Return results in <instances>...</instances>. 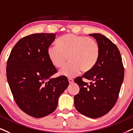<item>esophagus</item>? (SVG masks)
Listing matches in <instances>:
<instances>
[{"mask_svg":"<svg viewBox=\"0 0 133 133\" xmlns=\"http://www.w3.org/2000/svg\"><path fill=\"white\" fill-rule=\"evenodd\" d=\"M68 81H69L70 84H72V83H73V82H74V80L71 79V78H68Z\"/></svg>","mask_w":133,"mask_h":133,"instance_id":"obj_1","label":"esophagus"}]
</instances>
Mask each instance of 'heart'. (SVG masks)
I'll list each match as a JSON object with an SVG mask.
<instances>
[{
  "mask_svg": "<svg viewBox=\"0 0 133 133\" xmlns=\"http://www.w3.org/2000/svg\"><path fill=\"white\" fill-rule=\"evenodd\" d=\"M99 45L96 40L74 34L62 36L57 41V46L49 47L47 55L52 65L62 68L68 57L70 63L60 73L68 78L92 69L99 59Z\"/></svg>",
  "mask_w": 133,
  "mask_h": 133,
  "instance_id": "1",
  "label": "heart"
}]
</instances>
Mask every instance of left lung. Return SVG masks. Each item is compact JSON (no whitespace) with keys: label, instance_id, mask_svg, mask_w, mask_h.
Wrapping results in <instances>:
<instances>
[{"label":"left lung","instance_id":"obj_1","mask_svg":"<svg viewBox=\"0 0 133 133\" xmlns=\"http://www.w3.org/2000/svg\"><path fill=\"white\" fill-rule=\"evenodd\" d=\"M89 36L94 37L99 44V57L92 69L75 79L80 88L74 97L75 106L81 114L97 118L107 114L117 102L124 71L117 45L102 34ZM83 79L93 82L88 85Z\"/></svg>","mask_w":133,"mask_h":133}]
</instances>
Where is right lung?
I'll return each mask as SVG.
<instances>
[{
  "instance_id": "obj_1",
  "label": "right lung",
  "mask_w": 133,
  "mask_h": 133,
  "mask_svg": "<svg viewBox=\"0 0 133 133\" xmlns=\"http://www.w3.org/2000/svg\"><path fill=\"white\" fill-rule=\"evenodd\" d=\"M54 33H36L15 44L6 63V77L14 100L19 109L35 118L56 109L59 96L69 85L66 76L50 78L57 70L47 55L55 39Z\"/></svg>"
}]
</instances>
